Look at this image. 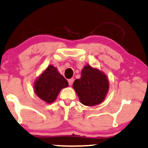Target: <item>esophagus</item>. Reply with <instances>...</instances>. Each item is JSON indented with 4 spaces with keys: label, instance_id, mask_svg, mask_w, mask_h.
Listing matches in <instances>:
<instances>
[{
    "label": "esophagus",
    "instance_id": "esophagus-1",
    "mask_svg": "<svg viewBox=\"0 0 148 148\" xmlns=\"http://www.w3.org/2000/svg\"><path fill=\"white\" fill-rule=\"evenodd\" d=\"M73 82H74V79H70L68 80V83H69V86H72Z\"/></svg>",
    "mask_w": 148,
    "mask_h": 148
}]
</instances>
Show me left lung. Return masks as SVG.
<instances>
[{
    "label": "left lung",
    "instance_id": "8db88e82",
    "mask_svg": "<svg viewBox=\"0 0 148 148\" xmlns=\"http://www.w3.org/2000/svg\"><path fill=\"white\" fill-rule=\"evenodd\" d=\"M81 78L76 79L73 88L81 103L92 106L102 103L109 90V81L104 72L86 64L81 70Z\"/></svg>",
    "mask_w": 148,
    "mask_h": 148
}]
</instances>
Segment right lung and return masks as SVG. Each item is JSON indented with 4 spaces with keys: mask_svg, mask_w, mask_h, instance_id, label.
I'll list each match as a JSON object with an SVG mask.
<instances>
[{
    "mask_svg": "<svg viewBox=\"0 0 148 148\" xmlns=\"http://www.w3.org/2000/svg\"><path fill=\"white\" fill-rule=\"evenodd\" d=\"M68 86V82L57 67L49 64L34 81L33 90L40 99L51 103L56 99L61 90Z\"/></svg>",
    "mask_w": 148,
    "mask_h": 148,
    "instance_id": "right-lung-1",
    "label": "right lung"
}]
</instances>
